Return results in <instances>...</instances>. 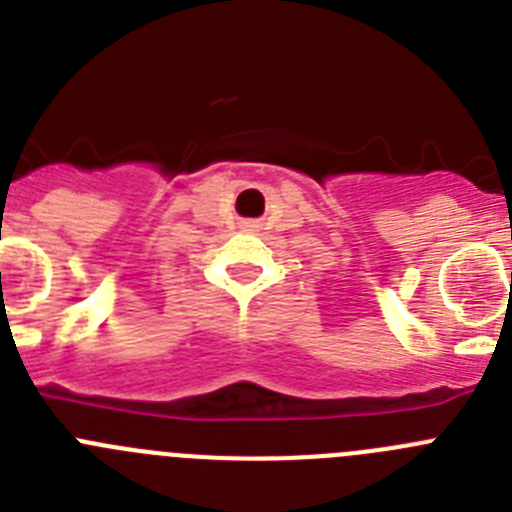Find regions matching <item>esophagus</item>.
Returning <instances> with one entry per match:
<instances>
[{
	"label": "esophagus",
	"mask_w": 512,
	"mask_h": 512,
	"mask_svg": "<svg viewBox=\"0 0 512 512\" xmlns=\"http://www.w3.org/2000/svg\"><path fill=\"white\" fill-rule=\"evenodd\" d=\"M246 228H253V223H246Z\"/></svg>",
	"instance_id": "esophagus-1"
}]
</instances>
